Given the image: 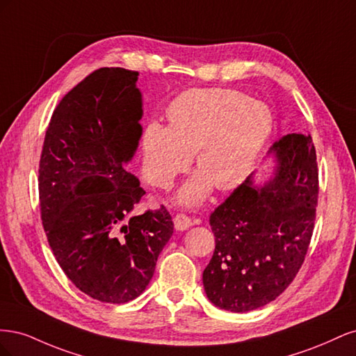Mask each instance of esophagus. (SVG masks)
Here are the masks:
<instances>
[{"label": "esophagus", "instance_id": "esophagus-1", "mask_svg": "<svg viewBox=\"0 0 356 356\" xmlns=\"http://www.w3.org/2000/svg\"><path fill=\"white\" fill-rule=\"evenodd\" d=\"M174 224H175L177 230H187L190 225L193 224V221L186 213H177L175 218H174Z\"/></svg>", "mask_w": 356, "mask_h": 356}]
</instances>
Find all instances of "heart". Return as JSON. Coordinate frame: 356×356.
<instances>
[{
  "mask_svg": "<svg viewBox=\"0 0 356 356\" xmlns=\"http://www.w3.org/2000/svg\"><path fill=\"white\" fill-rule=\"evenodd\" d=\"M170 127H145L144 169L148 181L168 188L195 154L200 169L178 193L186 207L200 203L215 184L232 190L250 175L272 134L273 117L266 105L232 89H195L170 104Z\"/></svg>",
  "mask_w": 356,
  "mask_h": 356,
  "instance_id": "1",
  "label": "heart"
}]
</instances>
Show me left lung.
Returning a JSON list of instances; mask_svg holds the SVG:
<instances>
[{
	"label": "left lung",
	"instance_id": "1",
	"mask_svg": "<svg viewBox=\"0 0 356 356\" xmlns=\"http://www.w3.org/2000/svg\"><path fill=\"white\" fill-rule=\"evenodd\" d=\"M275 177L257 190L251 178L211 212L215 251L203 270L215 306L250 312L270 303L294 281L314 234L319 193L310 134H289L273 145Z\"/></svg>",
	"mask_w": 356,
	"mask_h": 356
}]
</instances>
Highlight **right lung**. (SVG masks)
<instances>
[{"mask_svg": "<svg viewBox=\"0 0 356 356\" xmlns=\"http://www.w3.org/2000/svg\"><path fill=\"white\" fill-rule=\"evenodd\" d=\"M138 72L99 68L53 111L38 169L41 221L63 273L102 303H127L147 288L174 233L160 204L132 211L145 195L124 169L143 127Z\"/></svg>", "mask_w": 356, "mask_h": 356, "instance_id": "right-lung-1", "label": "right lung"}]
</instances>
